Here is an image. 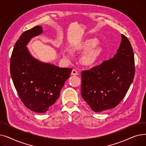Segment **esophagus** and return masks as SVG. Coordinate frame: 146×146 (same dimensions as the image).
<instances>
[{"label": "esophagus", "mask_w": 146, "mask_h": 146, "mask_svg": "<svg viewBox=\"0 0 146 146\" xmlns=\"http://www.w3.org/2000/svg\"><path fill=\"white\" fill-rule=\"evenodd\" d=\"M71 74H72V75H74V76L75 75H78V72L77 70H75V69H73V70H72Z\"/></svg>", "instance_id": "esophagus-1"}]
</instances>
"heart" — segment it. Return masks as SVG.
I'll return each instance as SVG.
<instances>
[{"instance_id":"1","label":"heart","mask_w":146,"mask_h":146,"mask_svg":"<svg viewBox=\"0 0 146 146\" xmlns=\"http://www.w3.org/2000/svg\"><path fill=\"white\" fill-rule=\"evenodd\" d=\"M98 41L95 38H89L83 40L73 47L71 49L72 53H84L81 58L82 64L86 67L94 66L101 55V49L98 45ZM63 57L67 60L70 59L68 54H64Z\"/></svg>"}]
</instances>
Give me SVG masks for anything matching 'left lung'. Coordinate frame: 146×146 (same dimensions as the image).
<instances>
[{"mask_svg": "<svg viewBox=\"0 0 146 146\" xmlns=\"http://www.w3.org/2000/svg\"><path fill=\"white\" fill-rule=\"evenodd\" d=\"M117 52L113 58L90 70L82 72V96L96 112L117 106L133 81L134 52L131 43L123 34Z\"/></svg>", "mask_w": 146, "mask_h": 146, "instance_id": "8db88e82", "label": "left lung"}]
</instances>
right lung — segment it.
I'll return each instance as SVG.
<instances>
[{
    "mask_svg": "<svg viewBox=\"0 0 146 146\" xmlns=\"http://www.w3.org/2000/svg\"><path fill=\"white\" fill-rule=\"evenodd\" d=\"M42 32L41 27L36 26L20 36L15 44L10 65L11 78L21 101L37 113L52 108L72 71L70 68L41 62L31 54L27 45Z\"/></svg>",
    "mask_w": 146,
    "mask_h": 146,
    "instance_id": "right-lung-1",
    "label": "right lung"
}]
</instances>
